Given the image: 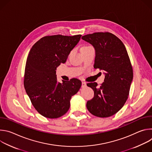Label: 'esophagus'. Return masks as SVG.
<instances>
[{"mask_svg": "<svg viewBox=\"0 0 152 152\" xmlns=\"http://www.w3.org/2000/svg\"><path fill=\"white\" fill-rule=\"evenodd\" d=\"M86 86V83L85 82H82V88H85Z\"/></svg>", "mask_w": 152, "mask_h": 152, "instance_id": "esophagus-1", "label": "esophagus"}]
</instances>
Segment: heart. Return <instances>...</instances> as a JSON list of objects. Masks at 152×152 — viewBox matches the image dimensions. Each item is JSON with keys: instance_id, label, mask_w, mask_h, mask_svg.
<instances>
[{"instance_id": "1", "label": "heart", "mask_w": 152, "mask_h": 152, "mask_svg": "<svg viewBox=\"0 0 152 152\" xmlns=\"http://www.w3.org/2000/svg\"><path fill=\"white\" fill-rule=\"evenodd\" d=\"M86 47H88V46H84V47H83L82 48H86Z\"/></svg>"}]
</instances>
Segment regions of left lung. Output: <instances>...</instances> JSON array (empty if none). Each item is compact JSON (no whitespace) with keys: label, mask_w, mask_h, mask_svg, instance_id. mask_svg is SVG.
I'll return each mask as SVG.
<instances>
[{"label":"left lung","mask_w":152,"mask_h":152,"mask_svg":"<svg viewBox=\"0 0 152 152\" xmlns=\"http://www.w3.org/2000/svg\"><path fill=\"white\" fill-rule=\"evenodd\" d=\"M82 39L95 50L94 67L103 71L104 82L87 83L94 92L86 107L99 117H111L118 112L126 102L133 80V70L126 49L115 35L108 32L88 34Z\"/></svg>","instance_id":"8db88e82"}]
</instances>
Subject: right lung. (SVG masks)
Masks as SVG:
<instances>
[{"label":"right lung","instance_id":"1","mask_svg":"<svg viewBox=\"0 0 152 152\" xmlns=\"http://www.w3.org/2000/svg\"><path fill=\"white\" fill-rule=\"evenodd\" d=\"M81 35H56L41 38L31 48L26 60L24 86L35 110L42 116L57 118L70 108V99L82 82L74 78L57 81L56 70L65 63Z\"/></svg>","mask_w":152,"mask_h":152}]
</instances>
